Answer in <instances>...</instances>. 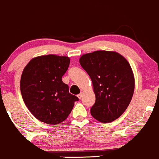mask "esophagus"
I'll list each match as a JSON object with an SVG mask.
<instances>
[{"label": "esophagus", "instance_id": "esophagus-1", "mask_svg": "<svg viewBox=\"0 0 159 159\" xmlns=\"http://www.w3.org/2000/svg\"><path fill=\"white\" fill-rule=\"evenodd\" d=\"M77 97H78V98L80 99V100H81L82 98H83V93H80V94L77 95Z\"/></svg>", "mask_w": 159, "mask_h": 159}]
</instances>
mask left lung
<instances>
[{
	"instance_id": "obj_1",
	"label": "left lung",
	"mask_w": 159,
	"mask_h": 159,
	"mask_svg": "<svg viewBox=\"0 0 159 159\" xmlns=\"http://www.w3.org/2000/svg\"><path fill=\"white\" fill-rule=\"evenodd\" d=\"M80 63L90 76L96 97L91 115L102 123L116 120L127 109L135 90L129 63L120 53L107 50L84 54Z\"/></svg>"
}]
</instances>
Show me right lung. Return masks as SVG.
I'll return each instance as SVG.
<instances>
[{"mask_svg":"<svg viewBox=\"0 0 159 159\" xmlns=\"http://www.w3.org/2000/svg\"><path fill=\"white\" fill-rule=\"evenodd\" d=\"M68 57L50 55L33 58L20 77L24 103L35 118L48 124H59L68 117L79 99L69 93L61 80L68 70Z\"/></svg>","mask_w":159,"mask_h":159,"instance_id":"1","label":"right lung"}]
</instances>
